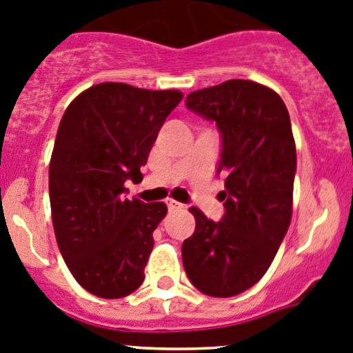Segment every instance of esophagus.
<instances>
[{
  "label": "esophagus",
  "instance_id": "1",
  "mask_svg": "<svg viewBox=\"0 0 353 353\" xmlns=\"http://www.w3.org/2000/svg\"><path fill=\"white\" fill-rule=\"evenodd\" d=\"M167 208H169V211H174V209L183 208V204H181V202H177V200L169 199V200H167Z\"/></svg>",
  "mask_w": 353,
  "mask_h": 353
}]
</instances>
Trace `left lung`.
<instances>
[{"instance_id": "obj_1", "label": "left lung", "mask_w": 353, "mask_h": 353, "mask_svg": "<svg viewBox=\"0 0 353 353\" xmlns=\"http://www.w3.org/2000/svg\"><path fill=\"white\" fill-rule=\"evenodd\" d=\"M186 107L220 130L225 214L212 221L190 209L195 232L181 248L183 265L202 294L232 297L265 274L290 225L297 167L290 116L278 93L243 79L193 91Z\"/></svg>"}]
</instances>
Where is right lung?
I'll use <instances>...</instances> for the list:
<instances>
[{"label": "right lung", "instance_id": "1", "mask_svg": "<svg viewBox=\"0 0 353 353\" xmlns=\"http://www.w3.org/2000/svg\"><path fill=\"white\" fill-rule=\"evenodd\" d=\"M181 100L176 90L101 82L63 114L49 165L54 234L70 272L97 297L119 299L144 281L167 205L128 200L125 183L142 179L141 167Z\"/></svg>", "mask_w": 353, "mask_h": 353}]
</instances>
